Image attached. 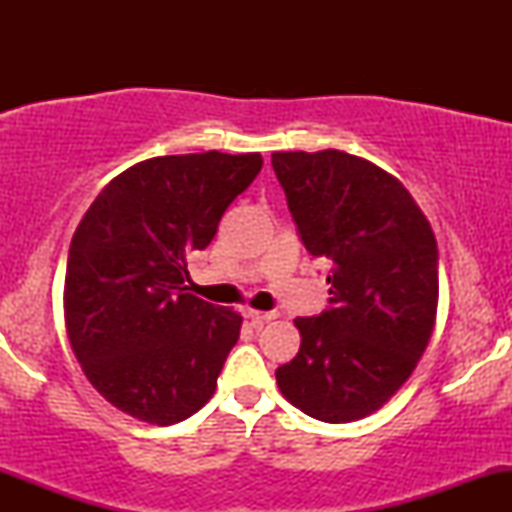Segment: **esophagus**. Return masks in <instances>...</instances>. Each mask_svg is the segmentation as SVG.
I'll return each instance as SVG.
<instances>
[{
  "instance_id": "34e87169",
  "label": "esophagus",
  "mask_w": 512,
  "mask_h": 512,
  "mask_svg": "<svg viewBox=\"0 0 512 512\" xmlns=\"http://www.w3.org/2000/svg\"><path fill=\"white\" fill-rule=\"evenodd\" d=\"M245 317H248V320L252 322V325L260 327V325H264V322L274 320L276 313H260V310H252V308H248V310H245Z\"/></svg>"
}]
</instances>
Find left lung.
<instances>
[{"label": "left lung", "instance_id": "obj_1", "mask_svg": "<svg viewBox=\"0 0 512 512\" xmlns=\"http://www.w3.org/2000/svg\"><path fill=\"white\" fill-rule=\"evenodd\" d=\"M305 250L330 264V305L296 317L301 349L276 368L293 407L327 424L380 409L409 378L438 308V245L404 185L366 158L276 151Z\"/></svg>", "mask_w": 512, "mask_h": 512}]
</instances>
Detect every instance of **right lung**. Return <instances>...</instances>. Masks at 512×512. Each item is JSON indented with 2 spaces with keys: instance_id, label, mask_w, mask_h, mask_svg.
<instances>
[{
  "instance_id": "add662e5",
  "label": "right lung",
  "mask_w": 512,
  "mask_h": 512,
  "mask_svg": "<svg viewBox=\"0 0 512 512\" xmlns=\"http://www.w3.org/2000/svg\"><path fill=\"white\" fill-rule=\"evenodd\" d=\"M260 170V154L149 158L110 180L76 228L69 342L91 385L134 419L178 424L214 395L243 317L187 293V252L207 248Z\"/></svg>"
}]
</instances>
